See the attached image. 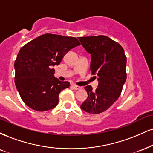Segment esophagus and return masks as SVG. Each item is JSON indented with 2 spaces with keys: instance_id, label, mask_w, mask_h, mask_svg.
Here are the masks:
<instances>
[{
  "instance_id": "1",
  "label": "esophagus",
  "mask_w": 153,
  "mask_h": 153,
  "mask_svg": "<svg viewBox=\"0 0 153 153\" xmlns=\"http://www.w3.org/2000/svg\"><path fill=\"white\" fill-rule=\"evenodd\" d=\"M72 87L75 91H78V90H81L82 88L80 87V86H78V85H72Z\"/></svg>"
}]
</instances>
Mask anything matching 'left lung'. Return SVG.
Listing matches in <instances>:
<instances>
[{
	"label": "left lung",
	"mask_w": 153,
	"mask_h": 153,
	"mask_svg": "<svg viewBox=\"0 0 153 153\" xmlns=\"http://www.w3.org/2000/svg\"><path fill=\"white\" fill-rule=\"evenodd\" d=\"M78 39L91 55L92 74L97 75L99 82L95 91L91 85L85 87L88 98L80 108L88 113H101L121 94L127 78L126 56L123 47L107 36L79 37Z\"/></svg>",
	"instance_id": "1"
}]
</instances>
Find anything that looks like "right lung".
Wrapping results in <instances>:
<instances>
[{"label": "right lung", "instance_id": "add662e5", "mask_svg": "<svg viewBox=\"0 0 153 153\" xmlns=\"http://www.w3.org/2000/svg\"><path fill=\"white\" fill-rule=\"evenodd\" d=\"M80 45L74 37L46 33L21 48L15 60V83L29 108L47 111L58 105L59 94L70 87V82L56 78L53 66L58 65L66 53Z\"/></svg>", "mask_w": 153, "mask_h": 153}]
</instances>
